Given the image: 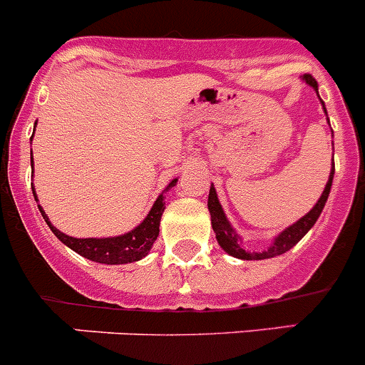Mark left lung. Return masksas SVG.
I'll return each instance as SVG.
<instances>
[{"label":"left lung","instance_id":"obj_1","mask_svg":"<svg viewBox=\"0 0 365 365\" xmlns=\"http://www.w3.org/2000/svg\"><path fill=\"white\" fill-rule=\"evenodd\" d=\"M303 81L307 82L308 86H312V88L315 89V93L319 95L317 82H315L314 76L303 75ZM321 103H322V107H324V102H321ZM324 113H326V107H324ZM328 123H329V121H328ZM333 173H335V165L331 166V172H329L328 182H326V188H324V192H322L321 199L317 200V204H315V206L312 207V210L308 211V213L304 215L303 218H299L296 224H292L290 227L284 229L283 232H279V235L274 238L272 244H270V247H267L265 251H262V252H255V251L249 252V251H245L244 247H242L240 237H238V232L232 229V225L229 224V220L225 218L224 210H222L220 202H218V197H217V192H215V186L211 185L210 197H207V210H210L211 225H213V231H215V237H217L218 245H220V247L224 249L227 255L235 256V258H240V259L274 258V256H279V255H283V252L290 251V249H292L294 245H296L297 242H299L301 238H303L304 235H307V232L310 231L312 227H314L315 222H317L319 215H321L322 207H324L326 200H328L329 190H331Z\"/></svg>","mask_w":365,"mask_h":365}]
</instances>
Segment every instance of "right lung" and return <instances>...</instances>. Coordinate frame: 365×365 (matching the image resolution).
<instances>
[{"label":"right lung","instance_id":"right-lung-1","mask_svg":"<svg viewBox=\"0 0 365 365\" xmlns=\"http://www.w3.org/2000/svg\"><path fill=\"white\" fill-rule=\"evenodd\" d=\"M32 166H34V158H32ZM177 182V179H173L166 190L173 188ZM34 197H36V190H34ZM165 197L159 195L158 200L152 206L150 213L147 215L143 222H141L138 227H134L133 231L120 235V237H110V238H73L64 235L62 231H58L57 227H53L50 222V218L46 217L43 207L39 206L41 215L46 220V224L50 225L51 232L55 237L62 242L64 245H68L69 249H73L75 252H78L84 258L91 259L96 263H106V265H121V263H133L138 259L145 258L148 255V251L152 249L154 242L158 240L159 235V222H161V215L165 211V202H163Z\"/></svg>","mask_w":365,"mask_h":365}]
</instances>
